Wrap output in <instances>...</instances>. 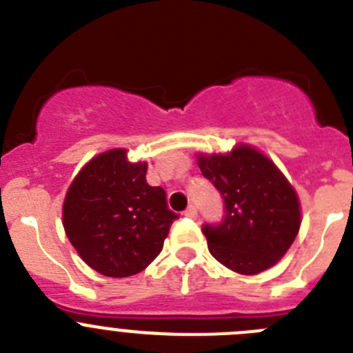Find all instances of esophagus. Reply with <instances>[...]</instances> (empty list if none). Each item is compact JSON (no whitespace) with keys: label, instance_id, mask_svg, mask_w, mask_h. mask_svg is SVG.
Masks as SVG:
<instances>
[{"label":"esophagus","instance_id":"obj_1","mask_svg":"<svg viewBox=\"0 0 353 353\" xmlns=\"http://www.w3.org/2000/svg\"><path fill=\"white\" fill-rule=\"evenodd\" d=\"M183 215L189 216V219H196V216H198V210H196V206H189V208L183 212Z\"/></svg>","mask_w":353,"mask_h":353}]
</instances>
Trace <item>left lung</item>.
I'll return each mask as SVG.
<instances>
[{
  "label": "left lung",
  "instance_id": "obj_1",
  "mask_svg": "<svg viewBox=\"0 0 353 353\" xmlns=\"http://www.w3.org/2000/svg\"><path fill=\"white\" fill-rule=\"evenodd\" d=\"M198 166L224 199L222 221L201 228L210 254L241 274L276 264L301 225L297 194L285 176L247 145L225 155H199Z\"/></svg>",
  "mask_w": 353,
  "mask_h": 353
}]
</instances>
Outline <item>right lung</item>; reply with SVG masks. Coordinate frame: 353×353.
Instances as JSON below:
<instances>
[{
	"label": "right lung",
	"instance_id": "right-lung-1",
	"mask_svg": "<svg viewBox=\"0 0 353 353\" xmlns=\"http://www.w3.org/2000/svg\"><path fill=\"white\" fill-rule=\"evenodd\" d=\"M147 163L131 164L125 150L105 152L85 164L63 206L68 240L90 268L125 278L143 271L163 250L179 215L166 190L147 183Z\"/></svg>",
	"mask_w": 353,
	"mask_h": 353
}]
</instances>
